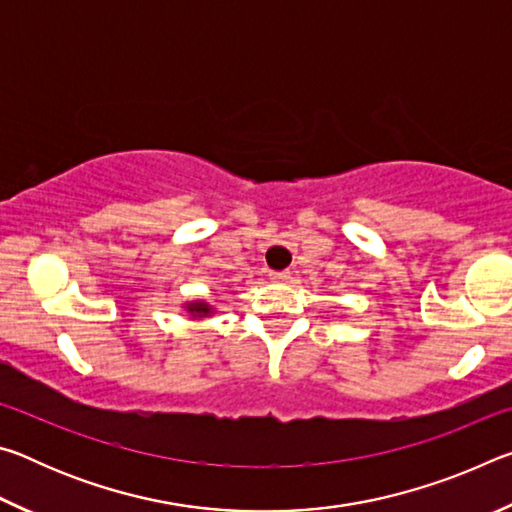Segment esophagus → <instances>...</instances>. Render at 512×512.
<instances>
[{
    "label": "esophagus",
    "instance_id": "34e87169",
    "mask_svg": "<svg viewBox=\"0 0 512 512\" xmlns=\"http://www.w3.org/2000/svg\"><path fill=\"white\" fill-rule=\"evenodd\" d=\"M271 280L273 282H289L291 280V273L289 271H273L271 273Z\"/></svg>",
    "mask_w": 512,
    "mask_h": 512
}]
</instances>
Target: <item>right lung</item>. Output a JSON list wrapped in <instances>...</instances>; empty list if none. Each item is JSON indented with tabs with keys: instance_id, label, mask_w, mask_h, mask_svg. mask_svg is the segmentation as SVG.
I'll list each match as a JSON object with an SVG mask.
<instances>
[{
	"instance_id": "obj_1",
	"label": "right lung",
	"mask_w": 512,
	"mask_h": 512,
	"mask_svg": "<svg viewBox=\"0 0 512 512\" xmlns=\"http://www.w3.org/2000/svg\"><path fill=\"white\" fill-rule=\"evenodd\" d=\"M185 311L194 320H201V318L212 316L214 314V307L210 305V302H205V300H192V302H185Z\"/></svg>"
}]
</instances>
